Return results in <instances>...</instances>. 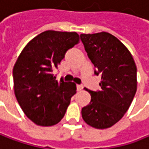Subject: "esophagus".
Returning <instances> with one entry per match:
<instances>
[{
  "mask_svg": "<svg viewBox=\"0 0 149 149\" xmlns=\"http://www.w3.org/2000/svg\"><path fill=\"white\" fill-rule=\"evenodd\" d=\"M77 91H81L83 89V86H81V85H77Z\"/></svg>",
  "mask_w": 149,
  "mask_h": 149,
  "instance_id": "esophagus-1",
  "label": "esophagus"
}]
</instances>
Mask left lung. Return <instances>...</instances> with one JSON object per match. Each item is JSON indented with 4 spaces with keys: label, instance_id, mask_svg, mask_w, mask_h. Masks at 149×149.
I'll return each mask as SVG.
<instances>
[{
    "label": "left lung",
    "instance_id": "left-lung-1",
    "mask_svg": "<svg viewBox=\"0 0 149 149\" xmlns=\"http://www.w3.org/2000/svg\"><path fill=\"white\" fill-rule=\"evenodd\" d=\"M80 40L101 75L100 91H91L90 103L82 108L85 122L97 129L117 123L128 110L136 91V66L129 50L107 32L81 34ZM87 91V90H86Z\"/></svg>",
    "mask_w": 149,
    "mask_h": 149
}]
</instances>
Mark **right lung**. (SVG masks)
Returning <instances> with one entry per match:
<instances>
[{"instance_id": "1", "label": "right lung", "mask_w": 149, "mask_h": 149, "mask_svg": "<svg viewBox=\"0 0 149 149\" xmlns=\"http://www.w3.org/2000/svg\"><path fill=\"white\" fill-rule=\"evenodd\" d=\"M79 40L75 32L47 30L32 39L17 58L13 71L15 96L25 115L38 125L58 124L76 93L75 84L58 83L53 70Z\"/></svg>"}]
</instances>
